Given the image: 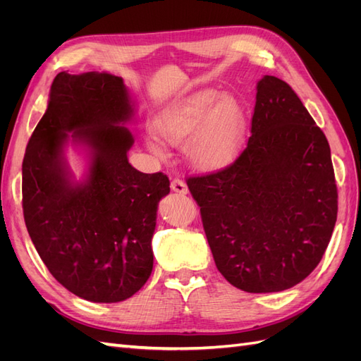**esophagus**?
I'll list each match as a JSON object with an SVG mask.
<instances>
[{
  "instance_id": "34e87169",
  "label": "esophagus",
  "mask_w": 361,
  "mask_h": 361,
  "mask_svg": "<svg viewBox=\"0 0 361 361\" xmlns=\"http://www.w3.org/2000/svg\"><path fill=\"white\" fill-rule=\"evenodd\" d=\"M170 188H171V191L178 192V194H187L188 192L187 183H185L180 178H174L170 183Z\"/></svg>"
}]
</instances>
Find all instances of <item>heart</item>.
<instances>
[{
	"label": "heart",
	"instance_id": "obj_1",
	"mask_svg": "<svg viewBox=\"0 0 361 361\" xmlns=\"http://www.w3.org/2000/svg\"><path fill=\"white\" fill-rule=\"evenodd\" d=\"M154 130L159 140L178 146L185 143L191 166L203 171L227 167L239 154L245 135V113L233 96L202 90L174 102L158 114ZM161 154L157 145H150Z\"/></svg>",
	"mask_w": 361,
	"mask_h": 361
}]
</instances>
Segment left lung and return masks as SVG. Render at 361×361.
Returning a JSON list of instances; mask_svg holds the SVG:
<instances>
[{
	"label": "left lung",
	"mask_w": 361,
	"mask_h": 361,
	"mask_svg": "<svg viewBox=\"0 0 361 361\" xmlns=\"http://www.w3.org/2000/svg\"><path fill=\"white\" fill-rule=\"evenodd\" d=\"M218 271L250 293L298 285L337 220L330 145L292 87L257 82L251 137L235 162L187 179Z\"/></svg>",
	"instance_id": "obj_1"
}]
</instances>
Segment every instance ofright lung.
Here are the masks:
<instances>
[{
	"mask_svg": "<svg viewBox=\"0 0 361 361\" xmlns=\"http://www.w3.org/2000/svg\"><path fill=\"white\" fill-rule=\"evenodd\" d=\"M134 116L120 76L60 72L23 162V209L40 259L61 286L92 302H118L145 286L154 268L152 236L166 174L130 166ZM91 152L82 183L63 158L69 138Z\"/></svg>",
	"mask_w": 361,
	"mask_h": 361,
	"instance_id": "obj_1",
	"label": "right lung"
}]
</instances>
